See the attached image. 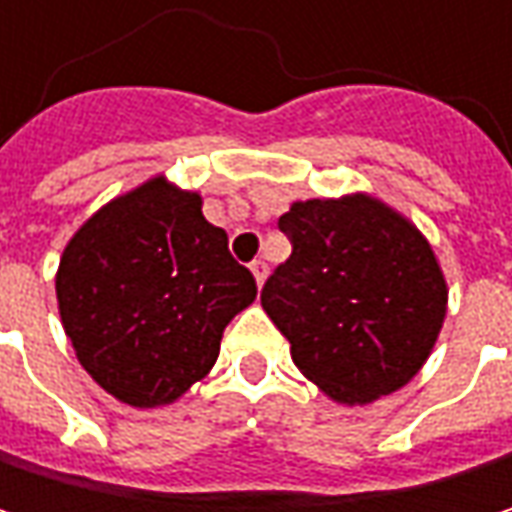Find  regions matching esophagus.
Instances as JSON below:
<instances>
[{
	"instance_id": "obj_1",
	"label": "esophagus",
	"mask_w": 512,
	"mask_h": 512,
	"mask_svg": "<svg viewBox=\"0 0 512 512\" xmlns=\"http://www.w3.org/2000/svg\"><path fill=\"white\" fill-rule=\"evenodd\" d=\"M252 275H255L257 287L266 281V263H263V260H252Z\"/></svg>"
}]
</instances>
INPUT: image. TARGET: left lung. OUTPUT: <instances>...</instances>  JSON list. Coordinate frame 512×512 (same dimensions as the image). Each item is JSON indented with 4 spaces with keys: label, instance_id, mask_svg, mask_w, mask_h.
Returning <instances> with one entry per match:
<instances>
[{
    "label": "left lung",
    "instance_id": "8db88e82",
    "mask_svg": "<svg viewBox=\"0 0 512 512\" xmlns=\"http://www.w3.org/2000/svg\"><path fill=\"white\" fill-rule=\"evenodd\" d=\"M293 252L260 305L296 367L332 400L403 388L433 353L448 284L427 237L373 195L296 201L278 219Z\"/></svg>",
    "mask_w": 512,
    "mask_h": 512
}]
</instances>
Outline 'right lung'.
I'll return each mask as SVG.
<instances>
[{"mask_svg": "<svg viewBox=\"0 0 512 512\" xmlns=\"http://www.w3.org/2000/svg\"><path fill=\"white\" fill-rule=\"evenodd\" d=\"M55 296L91 379L127 406L154 409L210 373L257 284L228 252V234L204 219L201 195L159 174L70 237Z\"/></svg>", "mask_w": 512, "mask_h": 512, "instance_id": "obj_1", "label": "right lung"}]
</instances>
